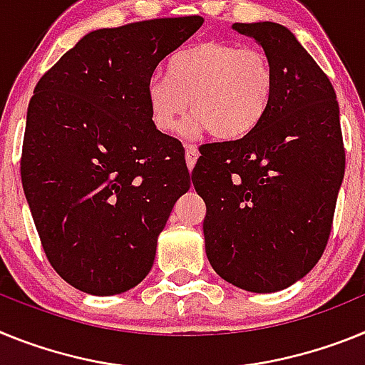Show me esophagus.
Listing matches in <instances>:
<instances>
[{"mask_svg": "<svg viewBox=\"0 0 365 365\" xmlns=\"http://www.w3.org/2000/svg\"><path fill=\"white\" fill-rule=\"evenodd\" d=\"M196 160H198V148L191 143H185V161H187V167H189V170H192Z\"/></svg>", "mask_w": 365, "mask_h": 365, "instance_id": "esophagus-1", "label": "esophagus"}]
</instances>
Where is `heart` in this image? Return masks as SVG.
Returning a JSON list of instances; mask_svg holds the SVG:
<instances>
[{"instance_id":"1","label":"heart","mask_w":365,"mask_h":365,"mask_svg":"<svg viewBox=\"0 0 365 365\" xmlns=\"http://www.w3.org/2000/svg\"><path fill=\"white\" fill-rule=\"evenodd\" d=\"M275 93V69L259 47L207 42L176 51L167 75L145 84L150 119L160 132H174L189 112L192 132L207 128L215 139L237 141L264 121Z\"/></svg>"}]
</instances>
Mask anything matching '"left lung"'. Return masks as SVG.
Here are the masks:
<instances>
[{
  "label": "left lung",
  "mask_w": 365,
  "mask_h": 365,
  "mask_svg": "<svg viewBox=\"0 0 365 365\" xmlns=\"http://www.w3.org/2000/svg\"><path fill=\"white\" fill-rule=\"evenodd\" d=\"M275 69L264 121L237 141L200 147L192 185L205 202V253L218 275L248 292H277L325 252L345 173L334 88L287 27L235 24Z\"/></svg>",
  "instance_id": "1"
}]
</instances>
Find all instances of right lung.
<instances>
[{"label": "right lung", "mask_w": 365, "mask_h": 365, "mask_svg": "<svg viewBox=\"0 0 365 365\" xmlns=\"http://www.w3.org/2000/svg\"><path fill=\"white\" fill-rule=\"evenodd\" d=\"M202 24L185 16L93 31L34 88L21 183L47 261L82 292L141 283L191 187L183 145L154 126L145 84Z\"/></svg>", "instance_id": "1"}]
</instances>
